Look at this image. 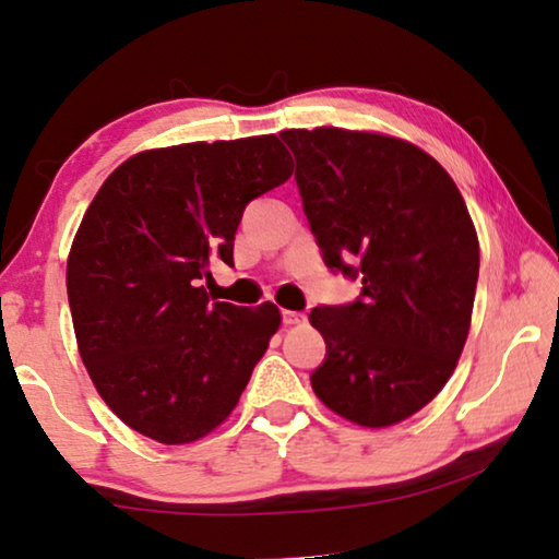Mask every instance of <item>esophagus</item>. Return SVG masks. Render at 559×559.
<instances>
[{
    "label": "esophagus",
    "mask_w": 559,
    "mask_h": 559,
    "mask_svg": "<svg viewBox=\"0 0 559 559\" xmlns=\"http://www.w3.org/2000/svg\"><path fill=\"white\" fill-rule=\"evenodd\" d=\"M306 316L298 313V311H283V323L286 326H298V323H304Z\"/></svg>",
    "instance_id": "34e87169"
}]
</instances>
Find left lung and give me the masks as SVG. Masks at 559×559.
Returning <instances> with one entry per match:
<instances>
[{"instance_id":"8db88e82","label":"left lung","mask_w":559,"mask_h":559,"mask_svg":"<svg viewBox=\"0 0 559 559\" xmlns=\"http://www.w3.org/2000/svg\"><path fill=\"white\" fill-rule=\"evenodd\" d=\"M281 138L323 261L361 276L359 301L308 316L326 341L316 396L359 427L409 419L444 389L472 323L479 240L460 188L402 138L344 128Z\"/></svg>"}]
</instances>
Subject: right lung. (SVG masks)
<instances>
[{
    "mask_svg": "<svg viewBox=\"0 0 559 559\" xmlns=\"http://www.w3.org/2000/svg\"><path fill=\"white\" fill-rule=\"evenodd\" d=\"M294 173L278 135L132 155L97 190L67 258L82 364L103 402L160 444H190L236 409L281 326L271 301L211 304L200 278L253 198Z\"/></svg>",
    "mask_w": 559,
    "mask_h": 559,
    "instance_id": "right-lung-1",
    "label": "right lung"
}]
</instances>
